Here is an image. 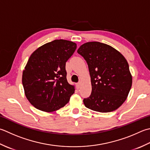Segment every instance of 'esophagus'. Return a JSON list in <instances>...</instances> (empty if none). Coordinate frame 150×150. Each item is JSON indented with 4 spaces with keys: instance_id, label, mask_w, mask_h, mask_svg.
<instances>
[{
    "instance_id": "esophagus-1",
    "label": "esophagus",
    "mask_w": 150,
    "mask_h": 150,
    "mask_svg": "<svg viewBox=\"0 0 150 150\" xmlns=\"http://www.w3.org/2000/svg\"><path fill=\"white\" fill-rule=\"evenodd\" d=\"M81 86V83H79L77 84V89H79V88Z\"/></svg>"
}]
</instances>
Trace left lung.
<instances>
[{"instance_id": "left-lung-1", "label": "left lung", "mask_w": 150, "mask_h": 150, "mask_svg": "<svg viewBox=\"0 0 150 150\" xmlns=\"http://www.w3.org/2000/svg\"><path fill=\"white\" fill-rule=\"evenodd\" d=\"M77 52L86 61L92 84L91 95L83 100L85 107L99 112L116 110L132 86L127 61L112 47L98 42L83 44Z\"/></svg>"}]
</instances>
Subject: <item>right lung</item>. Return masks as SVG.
<instances>
[{"label": "right lung", "mask_w": 150, "mask_h": 150, "mask_svg": "<svg viewBox=\"0 0 150 150\" xmlns=\"http://www.w3.org/2000/svg\"><path fill=\"white\" fill-rule=\"evenodd\" d=\"M76 48L74 42L55 40L30 55L23 71L22 83L26 98L37 109L53 112L69 102L75 86L67 81L66 62Z\"/></svg>", "instance_id": "1"}]
</instances>
